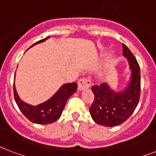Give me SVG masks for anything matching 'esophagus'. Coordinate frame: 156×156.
Segmentation results:
<instances>
[{"label":"esophagus","instance_id":"34e87169","mask_svg":"<svg viewBox=\"0 0 156 156\" xmlns=\"http://www.w3.org/2000/svg\"><path fill=\"white\" fill-rule=\"evenodd\" d=\"M91 83H92V82H91L88 77H83V78H81L78 80V88L79 90L88 88L91 86Z\"/></svg>","mask_w":156,"mask_h":156}]
</instances>
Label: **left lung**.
Returning <instances> with one entry per match:
<instances>
[{
  "mask_svg": "<svg viewBox=\"0 0 156 156\" xmlns=\"http://www.w3.org/2000/svg\"><path fill=\"white\" fill-rule=\"evenodd\" d=\"M123 55L127 58L131 69V82L124 91L116 93L107 84L92 87L94 100L89 110L93 121L105 126L121 125L136 108L140 96V71L139 63L126 45L122 44Z\"/></svg>",
  "mask_w": 156,
  "mask_h": 156,
  "instance_id": "obj_1",
  "label": "left lung"
}]
</instances>
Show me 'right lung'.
<instances>
[{"label": "right lung", "mask_w": 156, "mask_h": 156, "mask_svg": "<svg viewBox=\"0 0 156 156\" xmlns=\"http://www.w3.org/2000/svg\"><path fill=\"white\" fill-rule=\"evenodd\" d=\"M49 37L34 43L33 45L44 42ZM32 45V46H33ZM78 85L76 83H66L59 88L57 93L48 101L38 106H31L20 99L14 84V97L19 109L30 122L37 124H50L60 117L67 100L76 92Z\"/></svg>", "instance_id": "obj_1"}]
</instances>
